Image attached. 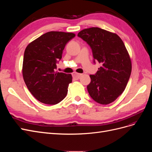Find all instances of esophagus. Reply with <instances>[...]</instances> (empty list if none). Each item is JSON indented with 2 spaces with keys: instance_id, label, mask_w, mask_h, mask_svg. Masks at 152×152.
<instances>
[{
  "instance_id": "1",
  "label": "esophagus",
  "mask_w": 152,
  "mask_h": 152,
  "mask_svg": "<svg viewBox=\"0 0 152 152\" xmlns=\"http://www.w3.org/2000/svg\"><path fill=\"white\" fill-rule=\"evenodd\" d=\"M82 74H81V73H78L74 72V73H73L72 76H73V78H74V79H79V78L82 76Z\"/></svg>"
}]
</instances>
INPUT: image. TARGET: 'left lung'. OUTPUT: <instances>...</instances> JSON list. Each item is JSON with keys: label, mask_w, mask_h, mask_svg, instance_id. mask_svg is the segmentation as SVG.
Wrapping results in <instances>:
<instances>
[{"label": "left lung", "mask_w": 152, "mask_h": 152, "mask_svg": "<svg viewBox=\"0 0 152 152\" xmlns=\"http://www.w3.org/2000/svg\"><path fill=\"white\" fill-rule=\"evenodd\" d=\"M77 36L91 48L94 63L102 65L94 75H90L91 81L87 86L90 96L99 104L112 103L126 89L131 73L125 45L117 34L98 27L84 29Z\"/></svg>", "instance_id": "left-lung-1"}]
</instances>
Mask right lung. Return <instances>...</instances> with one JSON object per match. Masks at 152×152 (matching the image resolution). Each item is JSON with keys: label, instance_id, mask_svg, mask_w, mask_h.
<instances>
[{"label": "right lung", "instance_id": "obj_1", "mask_svg": "<svg viewBox=\"0 0 152 152\" xmlns=\"http://www.w3.org/2000/svg\"><path fill=\"white\" fill-rule=\"evenodd\" d=\"M75 36L73 33L49 31L26 48L23 77L27 88L40 102L56 104L66 97L72 75L55 70L66 44Z\"/></svg>", "mask_w": 152, "mask_h": 152}]
</instances>
